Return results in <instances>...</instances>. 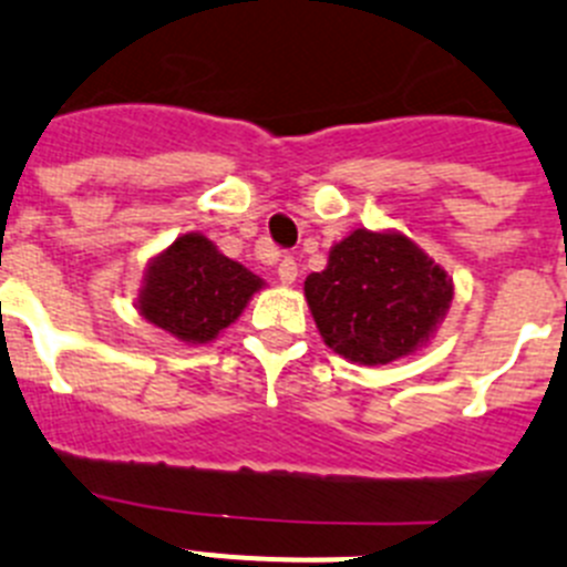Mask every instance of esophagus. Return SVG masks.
Masks as SVG:
<instances>
[{
  "label": "esophagus",
  "mask_w": 567,
  "mask_h": 567,
  "mask_svg": "<svg viewBox=\"0 0 567 567\" xmlns=\"http://www.w3.org/2000/svg\"><path fill=\"white\" fill-rule=\"evenodd\" d=\"M277 274H279V282H282V285H293L296 277H299V268H296V259H293V257H282V259H279Z\"/></svg>",
  "instance_id": "obj_1"
}]
</instances>
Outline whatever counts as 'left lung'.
<instances>
[{
    "label": "left lung",
    "mask_w": 567,
    "mask_h": 567,
    "mask_svg": "<svg viewBox=\"0 0 567 567\" xmlns=\"http://www.w3.org/2000/svg\"><path fill=\"white\" fill-rule=\"evenodd\" d=\"M310 313L330 350L355 364H390L430 341L452 302V279L410 237L355 228L305 279Z\"/></svg>",
    "instance_id": "8db88e82"
}]
</instances>
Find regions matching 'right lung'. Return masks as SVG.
Returning <instances> with one entry per match:
<instances>
[{"label":"right lung","mask_w":567,"mask_h":567,"mask_svg":"<svg viewBox=\"0 0 567 567\" xmlns=\"http://www.w3.org/2000/svg\"><path fill=\"white\" fill-rule=\"evenodd\" d=\"M262 279L223 257L203 234H183L146 268L137 310L188 344H206L248 305Z\"/></svg>","instance_id":"right-lung-1"}]
</instances>
